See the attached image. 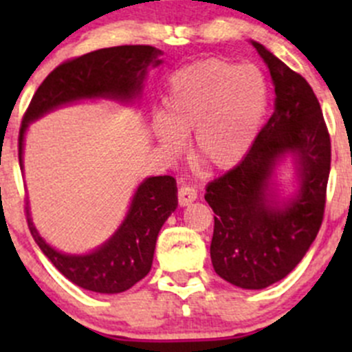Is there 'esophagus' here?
Masks as SVG:
<instances>
[{"label": "esophagus", "mask_w": 352, "mask_h": 352, "mask_svg": "<svg viewBox=\"0 0 352 352\" xmlns=\"http://www.w3.org/2000/svg\"><path fill=\"white\" fill-rule=\"evenodd\" d=\"M177 199H179L180 206H187L190 202H194L197 199V190L194 187L182 186L179 187V192H177Z\"/></svg>", "instance_id": "esophagus-1"}]
</instances>
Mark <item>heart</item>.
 <instances>
[{
	"instance_id": "b5f03b06",
	"label": "heart",
	"mask_w": 352,
	"mask_h": 352,
	"mask_svg": "<svg viewBox=\"0 0 352 352\" xmlns=\"http://www.w3.org/2000/svg\"><path fill=\"white\" fill-rule=\"evenodd\" d=\"M165 113L153 120L155 136L166 153L190 134V155L211 170H230L250 151L267 109V87L254 66L240 67L209 58L170 76Z\"/></svg>"
}]
</instances>
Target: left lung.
<instances>
[{
    "mask_svg": "<svg viewBox=\"0 0 352 352\" xmlns=\"http://www.w3.org/2000/svg\"><path fill=\"white\" fill-rule=\"evenodd\" d=\"M271 71L272 116L247 156L206 187L214 211L211 261L216 274L243 289H262L286 278L314 243L324 221L330 173V136L318 98L300 73L264 45L252 42ZM298 155L302 189L285 208L265 189L279 155Z\"/></svg>",
    "mask_w": 352,
    "mask_h": 352,
    "instance_id": "obj_1",
    "label": "left lung"
}]
</instances>
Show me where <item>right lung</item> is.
I'll return each instance as SVG.
<instances>
[{"mask_svg": "<svg viewBox=\"0 0 352 352\" xmlns=\"http://www.w3.org/2000/svg\"><path fill=\"white\" fill-rule=\"evenodd\" d=\"M162 51L151 45H117L67 59L47 74L23 113L19 134L22 165L23 133L42 113L81 98L131 100L141 91L146 67L158 66ZM177 208V184L170 175L150 177L138 187L127 218L116 235L88 255H65L38 236L28 218L35 243L71 283L95 293H122L150 272L156 236Z\"/></svg>", "mask_w": 352, "mask_h": 352, "instance_id": "add662e5", "label": "right lung"}]
</instances>
